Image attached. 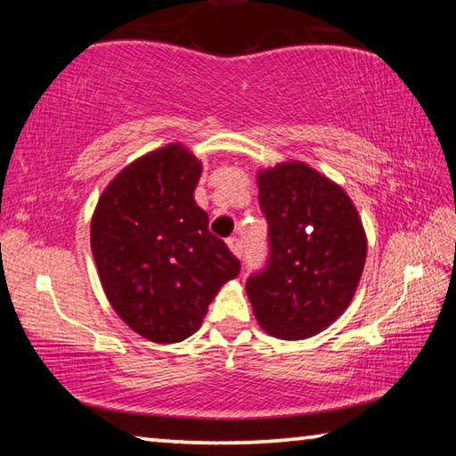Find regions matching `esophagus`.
<instances>
[{"instance_id": "esophagus-1", "label": "esophagus", "mask_w": 456, "mask_h": 456, "mask_svg": "<svg viewBox=\"0 0 456 456\" xmlns=\"http://www.w3.org/2000/svg\"><path fill=\"white\" fill-rule=\"evenodd\" d=\"M227 245H229V249L233 251V256H237V257L243 256V245H241V241H239L237 237H229L227 239Z\"/></svg>"}]
</instances>
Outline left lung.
<instances>
[{
    "mask_svg": "<svg viewBox=\"0 0 456 456\" xmlns=\"http://www.w3.org/2000/svg\"><path fill=\"white\" fill-rule=\"evenodd\" d=\"M257 183L269 253L247 296L267 334L310 338L352 302L366 261L362 221L350 197L304 163L277 165Z\"/></svg>",
    "mask_w": 456,
    "mask_h": 456,
    "instance_id": "left-lung-1",
    "label": "left lung"
}]
</instances>
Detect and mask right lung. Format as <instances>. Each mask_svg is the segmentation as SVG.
I'll use <instances>...</instances> for the list:
<instances>
[{
  "label": "right lung",
  "mask_w": 456,
  "mask_h": 456,
  "mask_svg": "<svg viewBox=\"0 0 456 456\" xmlns=\"http://www.w3.org/2000/svg\"><path fill=\"white\" fill-rule=\"evenodd\" d=\"M200 163L181 144L134 160L100 197L90 227L108 302L136 334L175 344L199 330L241 269L192 199Z\"/></svg>",
  "instance_id": "1"
}]
</instances>
